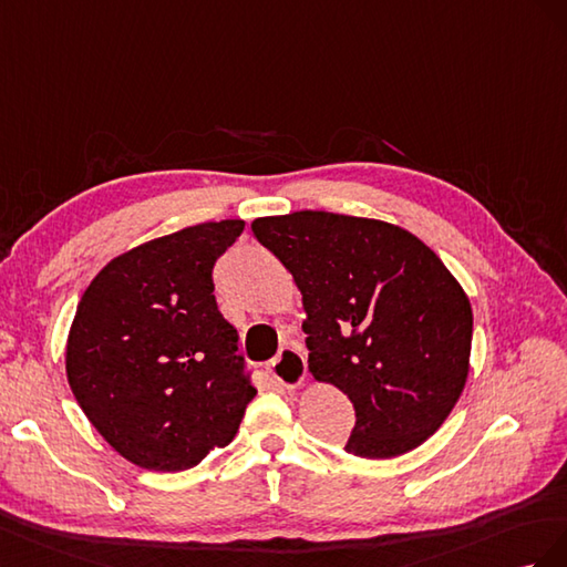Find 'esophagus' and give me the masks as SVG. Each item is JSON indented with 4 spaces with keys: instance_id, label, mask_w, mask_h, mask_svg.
I'll return each instance as SVG.
<instances>
[{
    "instance_id": "esophagus-1",
    "label": "esophagus",
    "mask_w": 567,
    "mask_h": 567,
    "mask_svg": "<svg viewBox=\"0 0 567 567\" xmlns=\"http://www.w3.org/2000/svg\"><path fill=\"white\" fill-rule=\"evenodd\" d=\"M270 373L282 386H289V390L299 386L306 380V361L299 349L282 347L280 353L275 355V361L270 363Z\"/></svg>"
}]
</instances>
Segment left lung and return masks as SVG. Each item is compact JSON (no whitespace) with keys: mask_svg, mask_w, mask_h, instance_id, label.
Listing matches in <instances>:
<instances>
[{"mask_svg":"<svg viewBox=\"0 0 567 567\" xmlns=\"http://www.w3.org/2000/svg\"><path fill=\"white\" fill-rule=\"evenodd\" d=\"M292 272L309 368L353 403L344 451L394 458L442 427L471 370L473 309L425 241L399 225L328 212L256 218Z\"/></svg>","mask_w":567,"mask_h":567,"instance_id":"1","label":"left lung"}]
</instances>
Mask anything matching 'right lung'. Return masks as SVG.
<instances>
[{
	"mask_svg": "<svg viewBox=\"0 0 567 567\" xmlns=\"http://www.w3.org/2000/svg\"><path fill=\"white\" fill-rule=\"evenodd\" d=\"M245 220L202 223L109 261L78 303L66 375L123 458L187 471L228 446L256 386L214 297V264Z\"/></svg>",
	"mask_w": 567,
	"mask_h": 567,
	"instance_id": "right-lung-1",
	"label": "right lung"
}]
</instances>
